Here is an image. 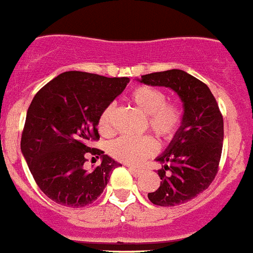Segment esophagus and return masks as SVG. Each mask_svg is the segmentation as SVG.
I'll use <instances>...</instances> for the list:
<instances>
[{
	"label": "esophagus",
	"instance_id": "34e87169",
	"mask_svg": "<svg viewBox=\"0 0 253 253\" xmlns=\"http://www.w3.org/2000/svg\"><path fill=\"white\" fill-rule=\"evenodd\" d=\"M129 171H130L131 175L135 176V177H139V176L143 173V169H137V167H129Z\"/></svg>",
	"mask_w": 253,
	"mask_h": 253
}]
</instances>
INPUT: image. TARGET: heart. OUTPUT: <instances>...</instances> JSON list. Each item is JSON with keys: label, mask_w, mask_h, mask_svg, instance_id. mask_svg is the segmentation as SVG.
Wrapping results in <instances>:
<instances>
[{"label": "heart", "mask_w": 253, "mask_h": 253, "mask_svg": "<svg viewBox=\"0 0 253 253\" xmlns=\"http://www.w3.org/2000/svg\"><path fill=\"white\" fill-rule=\"evenodd\" d=\"M129 100L147 114L148 126L161 140L169 142L177 134L184 120V109L175 100H167L165 91L148 84L135 86L129 93ZM116 106L114 102L106 105L99 116V130L107 135L114 131ZM156 142L149 135L133 138L120 137L107 146L111 157L124 163H139L156 152Z\"/></svg>", "instance_id": "heart-1"}]
</instances>
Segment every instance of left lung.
I'll list each match as a JSON object with an SVG mask.
<instances>
[{
  "label": "left lung",
  "instance_id": "obj_1",
  "mask_svg": "<svg viewBox=\"0 0 253 253\" xmlns=\"http://www.w3.org/2000/svg\"><path fill=\"white\" fill-rule=\"evenodd\" d=\"M140 82L169 87L184 102V120L169 146L157 161L160 187L148 194L154 205L176 207L189 202L210 186L222 156L223 115L209 87L181 69L142 76Z\"/></svg>",
  "mask_w": 253,
  "mask_h": 253
}]
</instances>
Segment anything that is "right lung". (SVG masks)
Here are the masks:
<instances>
[{
  "instance_id": "1",
  "label": "right lung",
  "mask_w": 253,
  "mask_h": 253,
  "mask_svg": "<svg viewBox=\"0 0 253 253\" xmlns=\"http://www.w3.org/2000/svg\"><path fill=\"white\" fill-rule=\"evenodd\" d=\"M128 82V77L69 71L34 96L26 113L21 152L39 189L57 204H91L102 194L113 169L122 166L90 143L100 139L97 122L102 109ZM88 155L103 158L91 171L83 167Z\"/></svg>"
}]
</instances>
